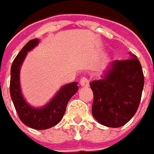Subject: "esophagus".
I'll return each instance as SVG.
<instances>
[{"label": "esophagus", "instance_id": "34e87169", "mask_svg": "<svg viewBox=\"0 0 154 154\" xmlns=\"http://www.w3.org/2000/svg\"><path fill=\"white\" fill-rule=\"evenodd\" d=\"M80 84H81V86H83V87H88L89 84H90V80H89L87 77H82V78L80 79Z\"/></svg>", "mask_w": 154, "mask_h": 154}]
</instances>
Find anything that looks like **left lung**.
Returning <instances> with one entry per match:
<instances>
[{
    "instance_id": "left-lung-1",
    "label": "left lung",
    "mask_w": 154,
    "mask_h": 154,
    "mask_svg": "<svg viewBox=\"0 0 154 154\" xmlns=\"http://www.w3.org/2000/svg\"><path fill=\"white\" fill-rule=\"evenodd\" d=\"M90 84L94 95L93 116L103 126L120 128L135 115L140 103L144 87L141 64L134 55L115 60L102 79Z\"/></svg>"
}]
</instances>
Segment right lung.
I'll list each match as a JSON object with an SVG mask.
<instances>
[{"instance_id":"1","label":"right lung","mask_w":154,"mask_h":154,"mask_svg":"<svg viewBox=\"0 0 154 154\" xmlns=\"http://www.w3.org/2000/svg\"><path fill=\"white\" fill-rule=\"evenodd\" d=\"M38 43L37 38L30 40L14 58L11 66L10 96L20 121L33 129L41 130L50 128L61 121L69 100L78 90V87L76 82L64 85L50 103L42 109H33L26 103L20 92V68L26 52Z\"/></svg>"}]
</instances>
